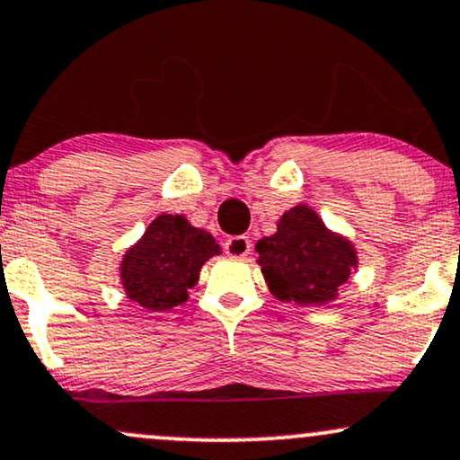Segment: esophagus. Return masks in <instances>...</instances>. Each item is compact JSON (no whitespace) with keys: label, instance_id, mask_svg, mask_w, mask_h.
Instances as JSON below:
<instances>
[{"label":"esophagus","instance_id":"34e87169","mask_svg":"<svg viewBox=\"0 0 460 460\" xmlns=\"http://www.w3.org/2000/svg\"><path fill=\"white\" fill-rule=\"evenodd\" d=\"M225 252L229 257H235V260H242L251 252V240L246 235H234L225 242Z\"/></svg>","mask_w":460,"mask_h":460}]
</instances>
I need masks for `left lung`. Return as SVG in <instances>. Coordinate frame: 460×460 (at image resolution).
Segmentation results:
<instances>
[{"label": "left lung", "instance_id": "8db88e82", "mask_svg": "<svg viewBox=\"0 0 460 460\" xmlns=\"http://www.w3.org/2000/svg\"><path fill=\"white\" fill-rule=\"evenodd\" d=\"M257 263L274 298L296 305H326L357 268V251L332 234L309 205L281 216L277 234L257 242Z\"/></svg>", "mask_w": 460, "mask_h": 460}]
</instances>
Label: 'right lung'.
<instances>
[{
	"label": "right lung",
	"instance_id": "1",
	"mask_svg": "<svg viewBox=\"0 0 460 460\" xmlns=\"http://www.w3.org/2000/svg\"><path fill=\"white\" fill-rule=\"evenodd\" d=\"M214 255H220V246L212 234L190 225L186 216L160 214L123 255L120 283L142 309H172L186 303L200 268Z\"/></svg>",
	"mask_w": 460,
	"mask_h": 460
}]
</instances>
